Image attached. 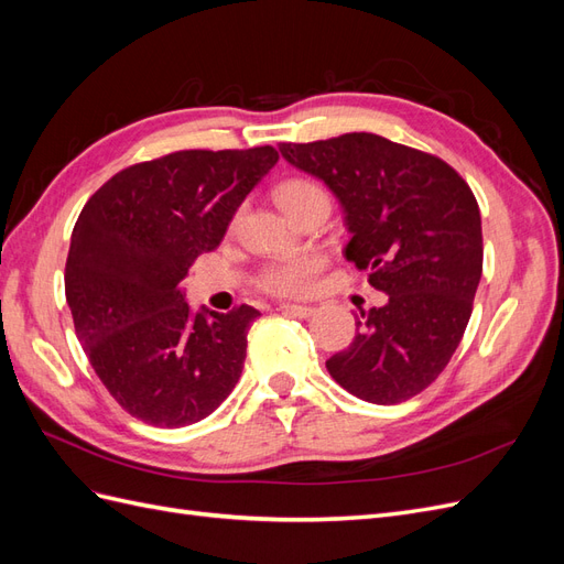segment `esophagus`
<instances>
[{"label": "esophagus", "mask_w": 564, "mask_h": 564, "mask_svg": "<svg viewBox=\"0 0 564 564\" xmlns=\"http://www.w3.org/2000/svg\"><path fill=\"white\" fill-rule=\"evenodd\" d=\"M280 311H282L284 315H292V317H301V319H305V317H311V315L315 313V308H313V305H294V303H284V305H280Z\"/></svg>", "instance_id": "esophagus-1"}]
</instances>
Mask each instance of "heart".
<instances>
[{
    "instance_id": "b5f03b06",
    "label": "heart",
    "mask_w": 564,
    "mask_h": 564,
    "mask_svg": "<svg viewBox=\"0 0 564 564\" xmlns=\"http://www.w3.org/2000/svg\"><path fill=\"white\" fill-rule=\"evenodd\" d=\"M275 197L292 218L313 202H329L324 187L311 178H289L280 183ZM324 265H327V256L322 251L301 249L270 261L256 278V286L263 294L278 299H301L313 292Z\"/></svg>"
}]
</instances>
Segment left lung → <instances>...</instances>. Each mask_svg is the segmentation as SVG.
Segmentation results:
<instances>
[{
	"label": "left lung",
	"mask_w": 564,
	"mask_h": 564,
	"mask_svg": "<svg viewBox=\"0 0 564 564\" xmlns=\"http://www.w3.org/2000/svg\"><path fill=\"white\" fill-rule=\"evenodd\" d=\"M286 162L327 183L346 209V259L388 294L355 319L332 379L355 398L398 404L452 360L482 275V220L468 183L431 152L377 133L282 143Z\"/></svg>",
	"instance_id": "obj_1"
}]
</instances>
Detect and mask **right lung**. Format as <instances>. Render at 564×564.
I'll use <instances>...</instances> for the list:
<instances>
[{"label": "right lung", "mask_w": 564, "mask_h": 564, "mask_svg": "<svg viewBox=\"0 0 564 564\" xmlns=\"http://www.w3.org/2000/svg\"><path fill=\"white\" fill-rule=\"evenodd\" d=\"M278 160L272 145L169 152L122 169L84 204L65 299L100 383L133 419L158 429L197 423L240 379L261 313L242 303L193 315L178 282L220 245Z\"/></svg>", "instance_id": "1"}]
</instances>
